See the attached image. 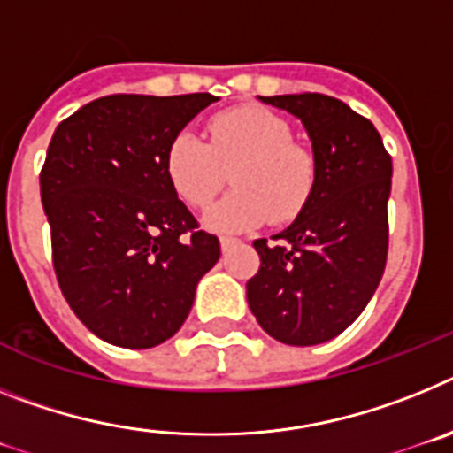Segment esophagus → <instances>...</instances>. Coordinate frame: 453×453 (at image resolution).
Instances as JSON below:
<instances>
[{"label": "esophagus", "instance_id": "34e87169", "mask_svg": "<svg viewBox=\"0 0 453 453\" xmlns=\"http://www.w3.org/2000/svg\"><path fill=\"white\" fill-rule=\"evenodd\" d=\"M237 242H239V239L227 237V234H226V237H221V249H223V250H230L232 246H234V243H237Z\"/></svg>", "mask_w": 453, "mask_h": 453}]
</instances>
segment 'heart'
Wrapping results in <instances>:
<instances>
[{
    "mask_svg": "<svg viewBox=\"0 0 453 453\" xmlns=\"http://www.w3.org/2000/svg\"><path fill=\"white\" fill-rule=\"evenodd\" d=\"M166 173L191 207H207L230 173L234 188L204 221L214 230H243L266 219L294 221L317 182V157L292 139V127L280 116L239 107L210 118L207 143L187 129L180 132L166 150Z\"/></svg>",
    "mask_w": 453,
    "mask_h": 453,
    "instance_id": "obj_1",
    "label": "heart"
}]
</instances>
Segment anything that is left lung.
Returning a JSON list of instances; mask_svg holds the SVG:
<instances>
[{
	"mask_svg": "<svg viewBox=\"0 0 453 453\" xmlns=\"http://www.w3.org/2000/svg\"><path fill=\"white\" fill-rule=\"evenodd\" d=\"M301 118L317 182L292 226L255 239L262 265L246 282L250 312L273 340L312 346L360 317L388 262L392 157L365 116L321 93L259 97Z\"/></svg>",
	"mask_w": 453,
	"mask_h": 453,
	"instance_id": "8db88e82",
	"label": "left lung"
}]
</instances>
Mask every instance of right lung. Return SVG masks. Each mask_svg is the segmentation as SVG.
<instances>
[{
    "mask_svg": "<svg viewBox=\"0 0 453 453\" xmlns=\"http://www.w3.org/2000/svg\"><path fill=\"white\" fill-rule=\"evenodd\" d=\"M216 102L188 96H104L58 123L41 171L52 265L81 324L123 349L180 330L196 285L221 257L166 173V150Z\"/></svg>",
    "mask_w": 453,
    "mask_h": 453,
    "instance_id": "1",
    "label": "right lung"
}]
</instances>
